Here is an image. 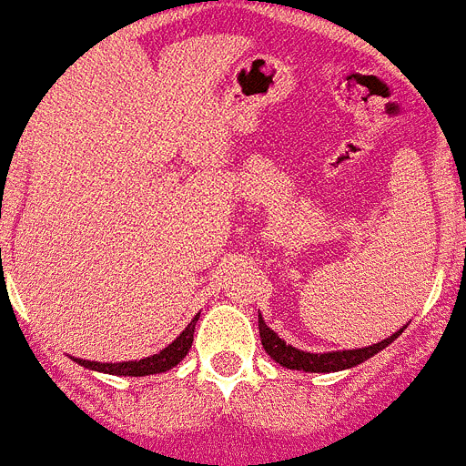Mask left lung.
I'll list each match as a JSON object with an SVG mask.
<instances>
[{"label": "left lung", "mask_w": 466, "mask_h": 466, "mask_svg": "<svg viewBox=\"0 0 466 466\" xmlns=\"http://www.w3.org/2000/svg\"><path fill=\"white\" fill-rule=\"evenodd\" d=\"M258 329H260V341H263V348L268 350V355L275 360V362H279L281 367H287V370H300V372H341V370H348V367H355L360 365V362H365V360H370L372 355H377L379 350H384L389 343L396 341L405 327H402L398 334L389 336V339L374 343V346L355 348V350H336V353H306V350L287 346V343L281 341L279 336L265 324V319L260 318V312H258Z\"/></svg>", "instance_id": "left-lung-1"}]
</instances>
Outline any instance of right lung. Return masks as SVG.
I'll return each instance as SVG.
<instances>
[{"label": "right lung", "mask_w": 466, "mask_h": 466, "mask_svg": "<svg viewBox=\"0 0 466 466\" xmlns=\"http://www.w3.org/2000/svg\"><path fill=\"white\" fill-rule=\"evenodd\" d=\"M197 319L198 315L187 324V329L182 331L170 346L163 348L160 353L151 355V358L135 360V362H106V365H101V362H89V360H76V362H80V365L87 367V370H96V372L106 374H120V377H147V374L167 372V370H173L175 365H179L182 358L189 353L191 341H194Z\"/></svg>", "instance_id": "1"}]
</instances>
